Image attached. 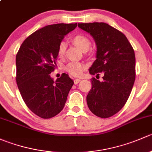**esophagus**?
Returning a JSON list of instances; mask_svg holds the SVG:
<instances>
[{
    "instance_id": "esophagus-1",
    "label": "esophagus",
    "mask_w": 152,
    "mask_h": 152,
    "mask_svg": "<svg viewBox=\"0 0 152 152\" xmlns=\"http://www.w3.org/2000/svg\"><path fill=\"white\" fill-rule=\"evenodd\" d=\"M80 82H81L80 79H74V84H75V85H77V84L79 83Z\"/></svg>"
}]
</instances>
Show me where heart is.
<instances>
[{
    "label": "heart",
    "mask_w": 152,
    "mask_h": 152,
    "mask_svg": "<svg viewBox=\"0 0 152 152\" xmlns=\"http://www.w3.org/2000/svg\"><path fill=\"white\" fill-rule=\"evenodd\" d=\"M71 41L76 46L82 51H87L90 47L91 42L87 36L84 34H76L71 38ZM66 50V43L61 42L58 45L57 53L59 57H63ZM65 70L71 76H80L85 70V65L79 62H72L65 65Z\"/></svg>",
    "instance_id": "heart-1"
}]
</instances>
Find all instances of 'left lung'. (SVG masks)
Listing matches in <instances>:
<instances>
[{
	"label": "left lung",
	"instance_id": "1",
	"mask_svg": "<svg viewBox=\"0 0 152 152\" xmlns=\"http://www.w3.org/2000/svg\"><path fill=\"white\" fill-rule=\"evenodd\" d=\"M93 36L97 45L96 59L89 72L103 75L102 82L94 77L87 96L90 111L107 118L118 113L128 100L135 80V56L126 37L105 23H79Z\"/></svg>",
	"mask_w": 152,
	"mask_h": 152
}]
</instances>
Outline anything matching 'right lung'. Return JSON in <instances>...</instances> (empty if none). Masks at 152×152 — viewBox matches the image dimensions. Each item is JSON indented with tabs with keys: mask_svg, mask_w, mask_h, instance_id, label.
<instances>
[{
	"mask_svg": "<svg viewBox=\"0 0 152 152\" xmlns=\"http://www.w3.org/2000/svg\"><path fill=\"white\" fill-rule=\"evenodd\" d=\"M77 23H58L39 29L23 41L16 55V82L29 110L50 118L64 108L73 81L66 73L53 82L58 45Z\"/></svg>",
	"mask_w": 152,
	"mask_h": 152,
	"instance_id": "obj_1",
	"label": "right lung"
}]
</instances>
